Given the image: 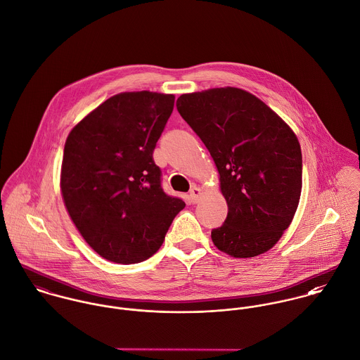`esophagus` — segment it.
I'll return each instance as SVG.
<instances>
[{
  "label": "esophagus",
  "instance_id": "obj_1",
  "mask_svg": "<svg viewBox=\"0 0 360 360\" xmlns=\"http://www.w3.org/2000/svg\"><path fill=\"white\" fill-rule=\"evenodd\" d=\"M201 190L197 187V186H193L191 187V190H190V198H191V201L194 202V204H197L198 202V200L201 198Z\"/></svg>",
  "mask_w": 360,
  "mask_h": 360
}]
</instances>
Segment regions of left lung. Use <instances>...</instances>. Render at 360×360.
Wrapping results in <instances>:
<instances>
[{
  "label": "left lung",
  "mask_w": 360,
  "mask_h": 360,
  "mask_svg": "<svg viewBox=\"0 0 360 360\" xmlns=\"http://www.w3.org/2000/svg\"><path fill=\"white\" fill-rule=\"evenodd\" d=\"M177 110L220 174L229 212L212 230L227 255L269 251L288 229L302 190V154L290 126L255 96L233 87L183 94Z\"/></svg>",
  "instance_id": "1"
}]
</instances>
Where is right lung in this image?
I'll use <instances>...</instances> for the list:
<instances>
[{"instance_id":"right-lung-1","label":"right lung","mask_w":360,"mask_h":360,"mask_svg":"<svg viewBox=\"0 0 360 360\" xmlns=\"http://www.w3.org/2000/svg\"><path fill=\"white\" fill-rule=\"evenodd\" d=\"M174 96L122 93L68 136L60 173L65 206L87 244L122 264L153 257L186 206L162 188L154 150Z\"/></svg>"}]
</instances>
